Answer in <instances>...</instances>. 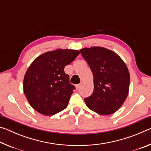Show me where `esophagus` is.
I'll return each mask as SVG.
<instances>
[{"label":"esophagus","instance_id":"obj_1","mask_svg":"<svg viewBox=\"0 0 151 151\" xmlns=\"http://www.w3.org/2000/svg\"><path fill=\"white\" fill-rule=\"evenodd\" d=\"M81 84H78V85H76V89H78L79 88H80L81 87Z\"/></svg>","mask_w":151,"mask_h":151}]
</instances>
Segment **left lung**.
<instances>
[{"label":"left lung","mask_w":151,"mask_h":151,"mask_svg":"<svg viewBox=\"0 0 151 151\" xmlns=\"http://www.w3.org/2000/svg\"><path fill=\"white\" fill-rule=\"evenodd\" d=\"M93 75L94 91L85 102L92 111L102 115L111 114L126 100L130 75L122 58L107 48L93 47L81 49Z\"/></svg>","instance_id":"8db88e82"}]
</instances>
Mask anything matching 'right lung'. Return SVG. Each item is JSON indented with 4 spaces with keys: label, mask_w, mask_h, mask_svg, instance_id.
I'll list each match as a JSON object with an SVG mask.
<instances>
[{
    "label": "right lung",
    "mask_w": 151,
    "mask_h": 151,
    "mask_svg": "<svg viewBox=\"0 0 151 151\" xmlns=\"http://www.w3.org/2000/svg\"><path fill=\"white\" fill-rule=\"evenodd\" d=\"M78 50L57 49L40 55L25 73L23 90L35 111L54 115L68 106L75 86L69 82L64 68L79 55Z\"/></svg>",
    "instance_id": "add662e5"
}]
</instances>
